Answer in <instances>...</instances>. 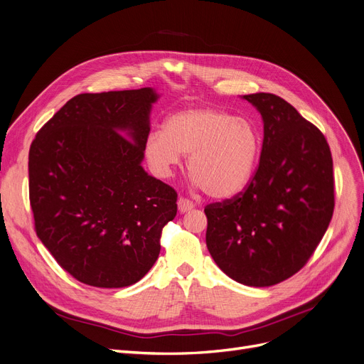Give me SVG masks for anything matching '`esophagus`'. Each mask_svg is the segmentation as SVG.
Segmentation results:
<instances>
[{
    "label": "esophagus",
    "instance_id": "1",
    "mask_svg": "<svg viewBox=\"0 0 364 364\" xmlns=\"http://www.w3.org/2000/svg\"><path fill=\"white\" fill-rule=\"evenodd\" d=\"M194 205H196V204H194L191 200H188V198L181 197V198L178 200V209H179V212H181V213H185V212L193 210V209H194Z\"/></svg>",
    "mask_w": 364,
    "mask_h": 364
}]
</instances>
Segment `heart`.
I'll use <instances>...</instances> for the list:
<instances>
[{
  "mask_svg": "<svg viewBox=\"0 0 364 364\" xmlns=\"http://www.w3.org/2000/svg\"><path fill=\"white\" fill-rule=\"evenodd\" d=\"M259 129L249 118L215 108L183 109L170 115L164 132H152L145 142L151 167L161 176L188 155V171L213 198L243 191L261 154Z\"/></svg>",
  "mask_w": 364,
  "mask_h": 364,
  "instance_id": "b5f03b06",
  "label": "heart"
}]
</instances>
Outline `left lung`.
<instances>
[{
	"label": "left lung",
	"mask_w": 364,
	"mask_h": 364,
	"mask_svg": "<svg viewBox=\"0 0 364 364\" xmlns=\"http://www.w3.org/2000/svg\"><path fill=\"white\" fill-rule=\"evenodd\" d=\"M261 112L264 144L243 193L205 205V245L232 280L268 287L296 274L331 223L333 161L324 134L289 102L245 95Z\"/></svg>",
	"instance_id": "1"
}]
</instances>
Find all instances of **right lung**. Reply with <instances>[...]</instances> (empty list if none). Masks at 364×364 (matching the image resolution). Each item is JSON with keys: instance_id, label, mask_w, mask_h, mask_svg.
I'll return each instance as SVG.
<instances>
[{"instance_id": "1", "label": "right lung", "mask_w": 364, "mask_h": 364, "mask_svg": "<svg viewBox=\"0 0 364 364\" xmlns=\"http://www.w3.org/2000/svg\"><path fill=\"white\" fill-rule=\"evenodd\" d=\"M154 89L77 95L29 149V200L41 243L78 282L132 286L160 255L178 194L142 167Z\"/></svg>"}]
</instances>
